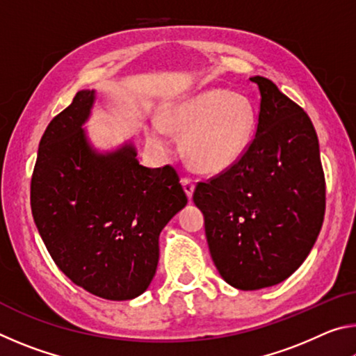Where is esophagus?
<instances>
[{"label":"esophagus","instance_id":"esophagus-1","mask_svg":"<svg viewBox=\"0 0 356 356\" xmlns=\"http://www.w3.org/2000/svg\"><path fill=\"white\" fill-rule=\"evenodd\" d=\"M180 182H182V185H184V190L186 193V196H188L191 200L193 191H195V180H191L188 177H184L182 180H180Z\"/></svg>","mask_w":356,"mask_h":356}]
</instances>
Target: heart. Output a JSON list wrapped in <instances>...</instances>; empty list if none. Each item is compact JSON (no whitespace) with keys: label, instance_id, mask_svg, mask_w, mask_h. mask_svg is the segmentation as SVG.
<instances>
[{"label":"heart","instance_id":"obj_1","mask_svg":"<svg viewBox=\"0 0 356 356\" xmlns=\"http://www.w3.org/2000/svg\"><path fill=\"white\" fill-rule=\"evenodd\" d=\"M254 118L248 102L222 89H210L170 108L165 118H154L147 129L156 149L172 146L174 131H185L186 156L202 171L232 166L248 147Z\"/></svg>","mask_w":356,"mask_h":356}]
</instances>
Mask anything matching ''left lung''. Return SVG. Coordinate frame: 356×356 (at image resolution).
Masks as SVG:
<instances>
[{
  "mask_svg": "<svg viewBox=\"0 0 356 356\" xmlns=\"http://www.w3.org/2000/svg\"><path fill=\"white\" fill-rule=\"evenodd\" d=\"M250 80L261 92L254 138L236 163L193 193L215 267L240 291L287 280L308 257L325 215V176L309 116L268 78Z\"/></svg>",
  "mask_w": 356,
  "mask_h": 356,
  "instance_id": "8db88e82",
  "label": "left lung"
}]
</instances>
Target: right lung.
Returning <instances> with one entry per match:
<instances>
[{"instance_id":"obj_1","label":"right lung","mask_w":356,"mask_h":356,"mask_svg":"<svg viewBox=\"0 0 356 356\" xmlns=\"http://www.w3.org/2000/svg\"><path fill=\"white\" fill-rule=\"evenodd\" d=\"M95 91H78L48 124L31 179V210L59 270L105 300H131L149 287L161 229L186 206L172 166L146 168L131 143L97 152L83 125Z\"/></svg>"}]
</instances>
